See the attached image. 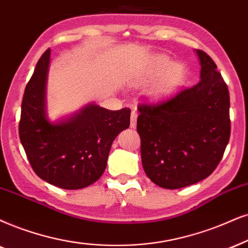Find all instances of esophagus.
<instances>
[{
  "label": "esophagus",
  "mask_w": 248,
  "mask_h": 248,
  "mask_svg": "<svg viewBox=\"0 0 248 248\" xmlns=\"http://www.w3.org/2000/svg\"><path fill=\"white\" fill-rule=\"evenodd\" d=\"M136 124H137V112L133 111L130 114V128L135 129V128H136Z\"/></svg>",
  "instance_id": "34e87169"
}]
</instances>
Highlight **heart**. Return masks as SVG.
I'll list each match as a JSON object with an SVG mask.
<instances>
[{"label":"heart","mask_w":248,"mask_h":248,"mask_svg":"<svg viewBox=\"0 0 248 248\" xmlns=\"http://www.w3.org/2000/svg\"><path fill=\"white\" fill-rule=\"evenodd\" d=\"M155 76L149 90V96L153 99L162 98L176 90L186 80V68L181 62H173L167 55H155L144 68L140 81H149Z\"/></svg>","instance_id":"obj_1"}]
</instances>
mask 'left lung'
<instances>
[{
    "mask_svg": "<svg viewBox=\"0 0 248 248\" xmlns=\"http://www.w3.org/2000/svg\"><path fill=\"white\" fill-rule=\"evenodd\" d=\"M200 81L159 104L139 106L137 131L147 177L180 189L208 177L230 139V96L213 59L196 50Z\"/></svg>",
    "mask_w": 248,
    "mask_h": 248,
    "instance_id": "1",
    "label": "left lung"
}]
</instances>
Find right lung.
<instances>
[{
	"label": "right lung",
	"instance_id": "1",
	"mask_svg": "<svg viewBox=\"0 0 248 248\" xmlns=\"http://www.w3.org/2000/svg\"><path fill=\"white\" fill-rule=\"evenodd\" d=\"M50 49L41 56L21 103L19 137L37 176L65 190L95 183L104 173L115 137L130 124V109L109 111L89 103L51 121L46 111Z\"/></svg>",
	"mask_w": 248,
	"mask_h": 248
}]
</instances>
